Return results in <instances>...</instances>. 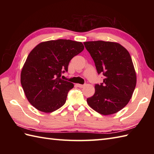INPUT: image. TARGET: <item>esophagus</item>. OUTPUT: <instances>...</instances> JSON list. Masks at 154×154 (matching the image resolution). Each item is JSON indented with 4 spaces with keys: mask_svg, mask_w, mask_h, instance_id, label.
<instances>
[{
    "mask_svg": "<svg viewBox=\"0 0 154 154\" xmlns=\"http://www.w3.org/2000/svg\"><path fill=\"white\" fill-rule=\"evenodd\" d=\"M77 85L78 87H79V88H83L85 86L84 85H81V84H77Z\"/></svg>",
    "mask_w": 154,
    "mask_h": 154,
    "instance_id": "1",
    "label": "esophagus"
}]
</instances>
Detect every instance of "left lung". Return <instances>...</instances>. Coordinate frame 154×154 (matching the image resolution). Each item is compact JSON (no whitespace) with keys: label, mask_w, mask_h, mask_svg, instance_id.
Here are the masks:
<instances>
[{"label":"left lung","mask_w":154,"mask_h":154,"mask_svg":"<svg viewBox=\"0 0 154 154\" xmlns=\"http://www.w3.org/2000/svg\"><path fill=\"white\" fill-rule=\"evenodd\" d=\"M94 60L98 73L104 76L103 83L95 85L94 95L88 98L89 106L103 115L122 110L132 98L136 85V73L129 52L116 42H84Z\"/></svg>","instance_id":"8db88e82"}]
</instances>
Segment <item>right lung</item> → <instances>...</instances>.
Here are the masks:
<instances>
[{"mask_svg":"<svg viewBox=\"0 0 154 154\" xmlns=\"http://www.w3.org/2000/svg\"><path fill=\"white\" fill-rule=\"evenodd\" d=\"M84 50L80 42L57 40L41 42L23 65L20 82L28 100L41 112L50 113L66 102L74 85L61 79L70 60Z\"/></svg>","mask_w":154,"mask_h":154,"instance_id":"right-lung-1","label":"right lung"}]
</instances>
